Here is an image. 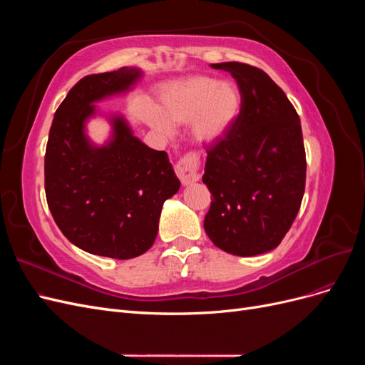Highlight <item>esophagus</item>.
<instances>
[{
  "instance_id": "obj_1",
  "label": "esophagus",
  "mask_w": 365,
  "mask_h": 365,
  "mask_svg": "<svg viewBox=\"0 0 365 365\" xmlns=\"http://www.w3.org/2000/svg\"><path fill=\"white\" fill-rule=\"evenodd\" d=\"M200 155L196 152H189L176 163L175 172L178 175L182 185H189L192 182L200 181Z\"/></svg>"
}]
</instances>
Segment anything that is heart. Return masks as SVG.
Instances as JSON below:
<instances>
[{
    "instance_id": "obj_1",
    "label": "heart",
    "mask_w": 365,
    "mask_h": 365,
    "mask_svg": "<svg viewBox=\"0 0 365 365\" xmlns=\"http://www.w3.org/2000/svg\"><path fill=\"white\" fill-rule=\"evenodd\" d=\"M240 108L242 94L235 83L210 76H190L164 85L158 93V108L143 105L140 117L164 135L172 134L173 125H185L193 119V137L202 145H212L235 126Z\"/></svg>"
}]
</instances>
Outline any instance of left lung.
I'll return each instance as SVG.
<instances>
[{"instance_id":"8db88e82","label":"left lung","mask_w":365,"mask_h":365,"mask_svg":"<svg viewBox=\"0 0 365 365\" xmlns=\"http://www.w3.org/2000/svg\"><path fill=\"white\" fill-rule=\"evenodd\" d=\"M212 67L235 77L242 108L235 126L207 150L202 181L213 197L204 230L225 252L257 256L279 247L302 205L306 152L300 117L260 68L242 62Z\"/></svg>"}]
</instances>
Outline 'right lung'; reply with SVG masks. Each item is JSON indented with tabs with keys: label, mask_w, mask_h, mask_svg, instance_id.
Masks as SVG:
<instances>
[{
	"label": "right lung",
	"mask_w": 365,
	"mask_h": 365,
	"mask_svg": "<svg viewBox=\"0 0 365 365\" xmlns=\"http://www.w3.org/2000/svg\"><path fill=\"white\" fill-rule=\"evenodd\" d=\"M137 68L85 76L54 113L46 150V196L71 244L111 259H134L155 242L165 200L180 190L168 153L141 143L121 115L113 138L97 148L85 134L94 102L128 91Z\"/></svg>",
	"instance_id": "obj_1"
}]
</instances>
